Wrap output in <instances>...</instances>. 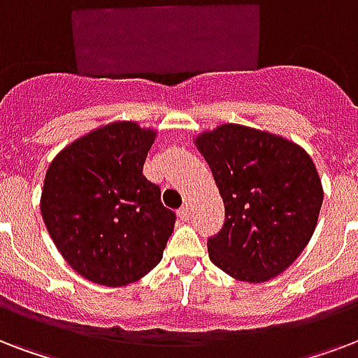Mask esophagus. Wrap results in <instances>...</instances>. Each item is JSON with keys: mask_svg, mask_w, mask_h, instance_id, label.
Returning <instances> with one entry per match:
<instances>
[{"mask_svg": "<svg viewBox=\"0 0 358 358\" xmlns=\"http://www.w3.org/2000/svg\"><path fill=\"white\" fill-rule=\"evenodd\" d=\"M178 215H180V220H182V222H187V220H189V217H191L189 204H184V206H182V208L178 210Z\"/></svg>", "mask_w": 358, "mask_h": 358, "instance_id": "obj_1", "label": "esophagus"}]
</instances>
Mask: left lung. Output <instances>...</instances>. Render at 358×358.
Returning <instances> with one entry per match:
<instances>
[{"instance_id":"obj_1","label":"left lung","mask_w":358,"mask_h":358,"mask_svg":"<svg viewBox=\"0 0 358 358\" xmlns=\"http://www.w3.org/2000/svg\"><path fill=\"white\" fill-rule=\"evenodd\" d=\"M193 144L225 204V225L208 240L210 261L238 282L282 274L304 252L323 204L310 154L285 136L240 124L203 131Z\"/></svg>"}]
</instances>
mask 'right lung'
Instances as JSON below:
<instances>
[{
    "mask_svg": "<svg viewBox=\"0 0 358 358\" xmlns=\"http://www.w3.org/2000/svg\"><path fill=\"white\" fill-rule=\"evenodd\" d=\"M155 136L157 129L116 120L67 144L46 169V231L71 268L97 285L138 282L159 264L174 231V212L143 174Z\"/></svg>",
    "mask_w": 358,
    "mask_h": 358,
    "instance_id": "obj_1",
    "label": "right lung"
}]
</instances>
